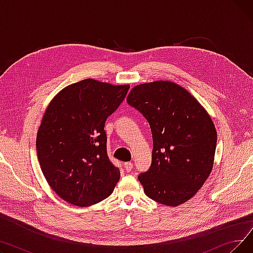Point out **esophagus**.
Listing matches in <instances>:
<instances>
[{
	"label": "esophagus",
	"instance_id": "34e87169",
	"mask_svg": "<svg viewBox=\"0 0 253 253\" xmlns=\"http://www.w3.org/2000/svg\"><path fill=\"white\" fill-rule=\"evenodd\" d=\"M124 168H125V170H126L127 172H130V171L132 170V168H133V164H132L131 162H126V163L124 164Z\"/></svg>",
	"mask_w": 253,
	"mask_h": 253
}]
</instances>
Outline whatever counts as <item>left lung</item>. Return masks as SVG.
<instances>
[{
	"mask_svg": "<svg viewBox=\"0 0 253 253\" xmlns=\"http://www.w3.org/2000/svg\"><path fill=\"white\" fill-rule=\"evenodd\" d=\"M148 120L153 135L152 164L138 179L145 195L167 206L191 199L213 167L217 135L211 118L175 83L135 86L127 97Z\"/></svg>",
	"mask_w": 253,
	"mask_h": 253,
	"instance_id": "8db88e82",
	"label": "left lung"
}]
</instances>
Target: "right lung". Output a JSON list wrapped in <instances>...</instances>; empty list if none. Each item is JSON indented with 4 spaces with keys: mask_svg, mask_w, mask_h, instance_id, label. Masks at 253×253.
<instances>
[{
    "mask_svg": "<svg viewBox=\"0 0 253 253\" xmlns=\"http://www.w3.org/2000/svg\"><path fill=\"white\" fill-rule=\"evenodd\" d=\"M129 88L86 79L64 88L48 105L37 154L46 180L64 201L86 207L113 193L120 169L108 156L104 124Z\"/></svg>",
    "mask_w": 253,
    "mask_h": 253,
    "instance_id": "obj_1",
    "label": "right lung"
}]
</instances>
